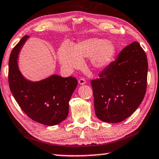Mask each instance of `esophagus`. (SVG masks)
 <instances>
[{
    "label": "esophagus",
    "mask_w": 159,
    "mask_h": 159,
    "mask_svg": "<svg viewBox=\"0 0 159 159\" xmlns=\"http://www.w3.org/2000/svg\"><path fill=\"white\" fill-rule=\"evenodd\" d=\"M79 85L86 84V80H85L84 79H80L79 80Z\"/></svg>",
    "instance_id": "1"
}]
</instances>
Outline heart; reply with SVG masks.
<instances>
[{
    "label": "heart",
    "mask_w": 159,
    "mask_h": 159,
    "mask_svg": "<svg viewBox=\"0 0 159 159\" xmlns=\"http://www.w3.org/2000/svg\"><path fill=\"white\" fill-rule=\"evenodd\" d=\"M116 52L115 45L110 41L92 38L79 42L74 46L64 43L58 49L59 61L68 70L78 69L84 58H90L91 67L100 70L106 68Z\"/></svg>",
    "instance_id": "obj_1"
}]
</instances>
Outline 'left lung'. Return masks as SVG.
Masks as SVG:
<instances>
[{
  "mask_svg": "<svg viewBox=\"0 0 159 159\" xmlns=\"http://www.w3.org/2000/svg\"><path fill=\"white\" fill-rule=\"evenodd\" d=\"M147 74L146 53L138 42H133L98 79L91 80L96 116L107 123H119L129 118L145 96Z\"/></svg>",
  "mask_w": 159,
  "mask_h": 159,
  "instance_id": "obj_1",
  "label": "left lung"
}]
</instances>
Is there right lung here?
Returning <instances> with one entry per match:
<instances>
[{
    "instance_id": "obj_1",
    "label": "right lung",
    "mask_w": 159,
    "mask_h": 159,
    "mask_svg": "<svg viewBox=\"0 0 159 159\" xmlns=\"http://www.w3.org/2000/svg\"><path fill=\"white\" fill-rule=\"evenodd\" d=\"M29 39L25 35L12 50L8 63V82L12 94L28 117L40 124L55 125L67 118L69 102L78 85L72 76L52 75L39 81L23 76L18 68L21 48Z\"/></svg>"
}]
</instances>
